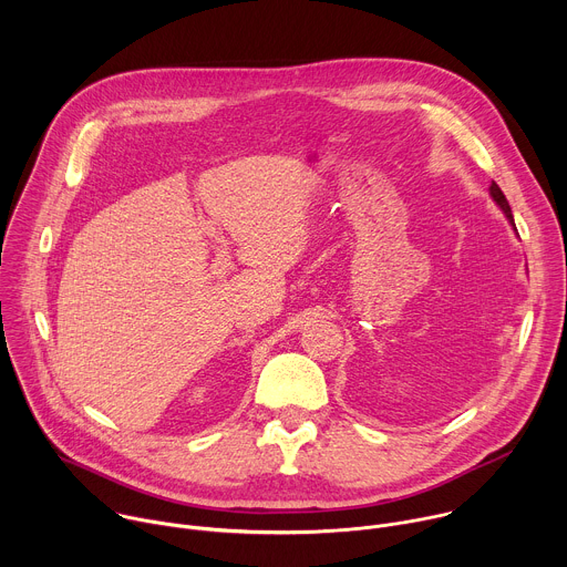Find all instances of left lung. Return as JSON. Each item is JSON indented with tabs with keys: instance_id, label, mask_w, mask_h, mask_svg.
Here are the masks:
<instances>
[{
	"instance_id": "left-lung-1",
	"label": "left lung",
	"mask_w": 567,
	"mask_h": 567,
	"mask_svg": "<svg viewBox=\"0 0 567 567\" xmlns=\"http://www.w3.org/2000/svg\"><path fill=\"white\" fill-rule=\"evenodd\" d=\"M489 193H492V197H494V202L503 208V213L507 215V219L514 224V215H512V208H509V202H507V197H505V193L498 188V184L494 182L492 184V188H489Z\"/></svg>"
}]
</instances>
